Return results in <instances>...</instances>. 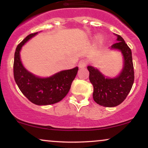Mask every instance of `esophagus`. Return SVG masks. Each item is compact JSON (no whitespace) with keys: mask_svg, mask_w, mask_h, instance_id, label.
<instances>
[{"mask_svg":"<svg viewBox=\"0 0 148 148\" xmlns=\"http://www.w3.org/2000/svg\"><path fill=\"white\" fill-rule=\"evenodd\" d=\"M87 64H88L87 60H85V59H82V60H81L79 61V67H81V68H83V67H86V65H87Z\"/></svg>","mask_w":148,"mask_h":148,"instance_id":"obj_1","label":"esophagus"}]
</instances>
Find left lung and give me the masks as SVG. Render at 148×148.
Wrapping results in <instances>:
<instances>
[{"mask_svg": "<svg viewBox=\"0 0 148 148\" xmlns=\"http://www.w3.org/2000/svg\"><path fill=\"white\" fill-rule=\"evenodd\" d=\"M118 42L112 48L121 51L124 57V67L121 74L114 79H108L92 66L87 67L89 79L94 88L93 99L98 104L106 107H114L126 99L134 81V71L132 51L120 35H117Z\"/></svg>", "mask_w": 148, "mask_h": 148, "instance_id": "obj_1", "label": "left lung"}]
</instances>
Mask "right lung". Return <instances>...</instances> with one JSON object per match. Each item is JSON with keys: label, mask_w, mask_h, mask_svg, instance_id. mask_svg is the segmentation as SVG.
Listing matches in <instances>:
<instances>
[{"label": "right lung", "mask_w": 148, "mask_h": 148, "mask_svg": "<svg viewBox=\"0 0 148 148\" xmlns=\"http://www.w3.org/2000/svg\"><path fill=\"white\" fill-rule=\"evenodd\" d=\"M37 33L28 35L17 45L13 65L14 78L20 90L32 103L37 105L53 104L67 95L79 68L76 67L61 71L47 78L37 77L28 72L20 60V51L25 42Z\"/></svg>", "instance_id": "1"}]
</instances>
